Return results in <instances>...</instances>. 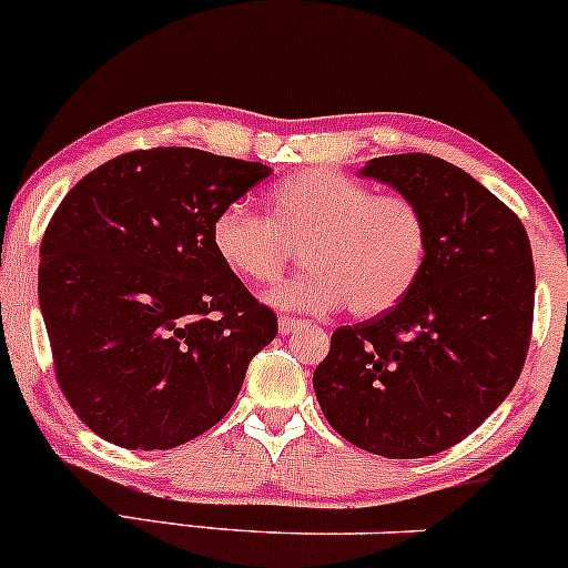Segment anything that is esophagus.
I'll return each mask as SVG.
<instances>
[{
	"label": "esophagus",
	"mask_w": 568,
	"mask_h": 568,
	"mask_svg": "<svg viewBox=\"0 0 568 568\" xmlns=\"http://www.w3.org/2000/svg\"><path fill=\"white\" fill-rule=\"evenodd\" d=\"M304 326V321H298V317H280V334H294L298 328Z\"/></svg>",
	"instance_id": "esophagus-1"
}]
</instances>
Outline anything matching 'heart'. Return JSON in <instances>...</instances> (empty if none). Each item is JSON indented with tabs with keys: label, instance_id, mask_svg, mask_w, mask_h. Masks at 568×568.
Instances as JSON below:
<instances>
[{
	"label": "heart",
	"instance_id": "heart-1",
	"mask_svg": "<svg viewBox=\"0 0 568 568\" xmlns=\"http://www.w3.org/2000/svg\"><path fill=\"white\" fill-rule=\"evenodd\" d=\"M210 245L245 283L270 288L283 280L302 245L310 266L280 285L270 302L302 313L377 317L402 304L428 258V221L407 193H372L334 170H298L274 185L270 217L232 202L210 223Z\"/></svg>",
	"mask_w": 568,
	"mask_h": 568
}]
</instances>
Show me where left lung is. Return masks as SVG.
<instances>
[{
	"instance_id": "1",
	"label": "left lung",
	"mask_w": 568,
	"mask_h": 568,
	"mask_svg": "<svg viewBox=\"0 0 568 568\" xmlns=\"http://www.w3.org/2000/svg\"><path fill=\"white\" fill-rule=\"evenodd\" d=\"M361 174L420 204L428 258L402 304L336 328L313 388L351 445L434 456L475 432L520 377L534 326L531 242L501 199L445 159L379 155Z\"/></svg>"
}]
</instances>
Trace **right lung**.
I'll return each instance as SVG.
<instances>
[{
    "mask_svg": "<svg viewBox=\"0 0 568 568\" xmlns=\"http://www.w3.org/2000/svg\"><path fill=\"white\" fill-rule=\"evenodd\" d=\"M272 170L196 148L115 155L61 199L40 307L74 415L129 450H170L232 409L277 315L217 261L210 223Z\"/></svg>",
    "mask_w": 568,
    "mask_h": 568,
    "instance_id": "1",
    "label": "right lung"
}]
</instances>
